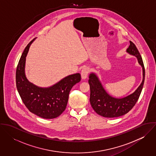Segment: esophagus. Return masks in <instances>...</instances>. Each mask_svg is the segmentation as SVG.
Returning <instances> with one entry per match:
<instances>
[{
	"label": "esophagus",
	"instance_id": "esophagus-1",
	"mask_svg": "<svg viewBox=\"0 0 156 156\" xmlns=\"http://www.w3.org/2000/svg\"><path fill=\"white\" fill-rule=\"evenodd\" d=\"M89 73V69L88 67H85L84 68H83V69L82 70L81 72V76H82V78L83 79H85L87 77V76Z\"/></svg>",
	"mask_w": 156,
	"mask_h": 156
}]
</instances>
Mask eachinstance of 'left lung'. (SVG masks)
I'll list each match as a JSON object with an SVG mask.
<instances>
[{"label":"left lung","mask_w":156,"mask_h":156,"mask_svg":"<svg viewBox=\"0 0 156 156\" xmlns=\"http://www.w3.org/2000/svg\"><path fill=\"white\" fill-rule=\"evenodd\" d=\"M127 51L137 57L139 64L142 67L143 80L133 94L122 98H116L110 96L103 88L98 77L94 73L89 75L90 103L92 108L98 115L106 118L118 117L130 111L137 101L145 80V68L142 57L133 42L130 41V45Z\"/></svg>","instance_id":"left-lung-1"}]
</instances>
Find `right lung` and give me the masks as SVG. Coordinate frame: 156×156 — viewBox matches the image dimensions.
Segmentation results:
<instances>
[{"mask_svg":"<svg viewBox=\"0 0 156 156\" xmlns=\"http://www.w3.org/2000/svg\"><path fill=\"white\" fill-rule=\"evenodd\" d=\"M34 40L26 47L17 65V88L29 111L44 119L55 118L66 110L69 93L73 87L80 81L81 76L79 73L69 75L47 88H39L30 83L25 76L24 67L26 55Z\"/></svg>","mask_w":156,"mask_h":156,"instance_id":"1","label":"right lung"}]
</instances>
